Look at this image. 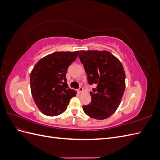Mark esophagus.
Instances as JSON below:
<instances>
[{
	"instance_id": "esophagus-1",
	"label": "esophagus",
	"mask_w": 160,
	"mask_h": 160,
	"mask_svg": "<svg viewBox=\"0 0 160 160\" xmlns=\"http://www.w3.org/2000/svg\"><path fill=\"white\" fill-rule=\"evenodd\" d=\"M84 91V89L83 88H80L79 89H78V92L79 93H83V92Z\"/></svg>"
}]
</instances>
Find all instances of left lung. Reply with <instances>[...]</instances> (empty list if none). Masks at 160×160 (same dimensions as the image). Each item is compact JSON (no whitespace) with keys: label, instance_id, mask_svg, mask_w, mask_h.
<instances>
[{"label":"left lung","instance_id":"obj_1","mask_svg":"<svg viewBox=\"0 0 160 160\" xmlns=\"http://www.w3.org/2000/svg\"><path fill=\"white\" fill-rule=\"evenodd\" d=\"M89 84L96 88L90 92L91 102L84 105L86 115L105 119L117 110L125 89V73L122 62L108 51H80Z\"/></svg>","mask_w":160,"mask_h":160}]
</instances>
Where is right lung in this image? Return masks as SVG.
<instances>
[{
  "label": "right lung",
  "mask_w": 160,
  "mask_h": 160,
  "mask_svg": "<svg viewBox=\"0 0 160 160\" xmlns=\"http://www.w3.org/2000/svg\"><path fill=\"white\" fill-rule=\"evenodd\" d=\"M79 51L55 52L42 57L30 75L31 91L38 109L47 116L61 115L77 91L69 88L66 73Z\"/></svg>",
  "instance_id": "add662e5"
}]
</instances>
